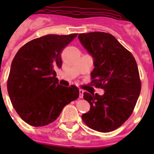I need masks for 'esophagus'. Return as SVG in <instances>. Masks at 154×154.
Returning <instances> with one entry per match:
<instances>
[{"instance_id":"1","label":"esophagus","mask_w":154,"mask_h":154,"mask_svg":"<svg viewBox=\"0 0 154 154\" xmlns=\"http://www.w3.org/2000/svg\"><path fill=\"white\" fill-rule=\"evenodd\" d=\"M83 93H84V90H82V89H79V98L80 99H82V98H83Z\"/></svg>"}]
</instances>
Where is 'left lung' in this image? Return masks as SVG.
I'll return each mask as SVG.
<instances>
[{
  "label": "left lung",
  "mask_w": 154,
  "mask_h": 154,
  "mask_svg": "<svg viewBox=\"0 0 154 154\" xmlns=\"http://www.w3.org/2000/svg\"><path fill=\"white\" fill-rule=\"evenodd\" d=\"M78 38L93 59L91 83L104 89L102 96L84 92L83 98L90 104V109L82 119L96 131H113L130 117L140 93L137 62L110 34L96 31L79 34Z\"/></svg>",
  "instance_id": "obj_1"
}]
</instances>
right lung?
<instances>
[{
    "label": "right lung",
    "mask_w": 154,
    "mask_h": 154,
    "mask_svg": "<svg viewBox=\"0 0 154 154\" xmlns=\"http://www.w3.org/2000/svg\"><path fill=\"white\" fill-rule=\"evenodd\" d=\"M76 36H42L23 45L14 58L8 95L16 112L28 124L43 126L52 123L66 105L79 98L78 88L58 85L55 72L62 67V49Z\"/></svg>",
    "instance_id": "obj_1"
}]
</instances>
